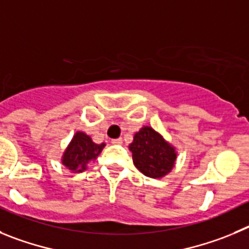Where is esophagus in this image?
<instances>
[{
    "instance_id": "esophagus-1",
    "label": "esophagus",
    "mask_w": 249,
    "mask_h": 249,
    "mask_svg": "<svg viewBox=\"0 0 249 249\" xmlns=\"http://www.w3.org/2000/svg\"><path fill=\"white\" fill-rule=\"evenodd\" d=\"M111 144H114V145H120V144H123V139H122V138L113 139V140H111Z\"/></svg>"
}]
</instances>
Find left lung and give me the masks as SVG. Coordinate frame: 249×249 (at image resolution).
I'll return each instance as SVG.
<instances>
[{"label": "left lung", "instance_id": "1", "mask_svg": "<svg viewBox=\"0 0 249 249\" xmlns=\"http://www.w3.org/2000/svg\"><path fill=\"white\" fill-rule=\"evenodd\" d=\"M136 169L151 178H161L171 172L178 158L176 149L151 126H142L129 145Z\"/></svg>", "mask_w": 249, "mask_h": 249}]
</instances>
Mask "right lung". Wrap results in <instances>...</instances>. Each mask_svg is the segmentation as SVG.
Here are the masks:
<instances>
[{
    "mask_svg": "<svg viewBox=\"0 0 249 249\" xmlns=\"http://www.w3.org/2000/svg\"><path fill=\"white\" fill-rule=\"evenodd\" d=\"M105 144H95L84 131H77L64 150L62 163L71 172H83L88 163L98 158Z\"/></svg>",
    "mask_w": 249,
    "mask_h": 249,
    "instance_id": "1",
    "label": "right lung"
}]
</instances>
